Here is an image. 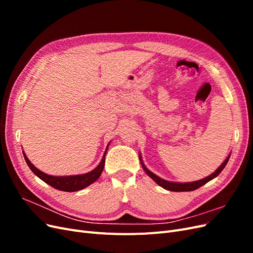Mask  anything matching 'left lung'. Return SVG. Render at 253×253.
<instances>
[{
    "label": "left lung",
    "instance_id": "8db88e82",
    "mask_svg": "<svg viewBox=\"0 0 253 253\" xmlns=\"http://www.w3.org/2000/svg\"><path fill=\"white\" fill-rule=\"evenodd\" d=\"M229 158H230V155H229V156L225 159V162L218 167V169H217L215 172L212 173V174L209 175V176H207V177H205V178H203V179L196 180V181H191V182H174V181H168V180H166V179L160 178L159 176H157V175H155L153 172H151V171L148 169V168L144 166V164H143V162H142L141 155H139L140 164H141V166H142V168H143L144 172L147 173V174L150 176V177H151L153 180H154V181L157 183V185H159L160 187H163L164 189L169 190V191H175V192H187V191L196 190V189H198L200 187L204 186L205 183L210 181L211 179L215 178L216 176H217L221 171L224 170V168L226 167Z\"/></svg>",
    "mask_w": 253,
    "mask_h": 253
}]
</instances>
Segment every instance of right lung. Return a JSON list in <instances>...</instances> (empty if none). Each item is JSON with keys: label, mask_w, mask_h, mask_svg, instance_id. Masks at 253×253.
<instances>
[{"label": "right lung", "mask_w": 253, "mask_h": 253, "mask_svg": "<svg viewBox=\"0 0 253 253\" xmlns=\"http://www.w3.org/2000/svg\"><path fill=\"white\" fill-rule=\"evenodd\" d=\"M110 144V143H109ZM108 144V148H109ZM108 148H106L104 154L102 156V159L100 164H99L93 171L87 172L85 174H80V175H70V176H52L48 175L46 173H44L40 171L39 169L30 163V160L27 158L26 154L23 151V155H24L25 162L28 165L29 169L32 170L38 177L42 179L44 182H46L47 185L51 186L52 188H55L60 191H65V192H75V191H79L84 188L88 187L91 183L95 182L103 171L104 168V163H105V154L106 151H108Z\"/></svg>", "instance_id": "right-lung-1"}]
</instances>
